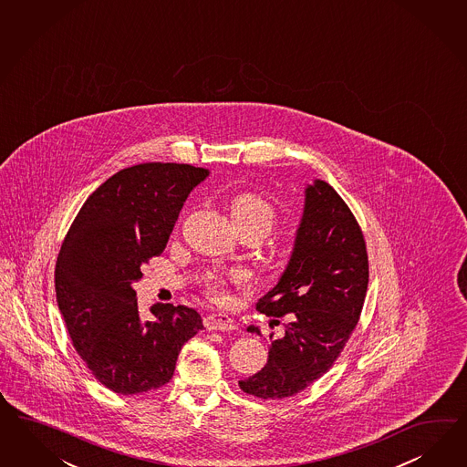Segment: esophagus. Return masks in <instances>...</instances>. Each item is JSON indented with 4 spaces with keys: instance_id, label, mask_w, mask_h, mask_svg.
Returning a JSON list of instances; mask_svg holds the SVG:
<instances>
[{
    "instance_id": "obj_1",
    "label": "esophagus",
    "mask_w": 467,
    "mask_h": 467,
    "mask_svg": "<svg viewBox=\"0 0 467 467\" xmlns=\"http://www.w3.org/2000/svg\"><path fill=\"white\" fill-rule=\"evenodd\" d=\"M204 326L210 331H234L237 327L235 320L228 317L227 314H220V312L208 314L204 317Z\"/></svg>"
}]
</instances>
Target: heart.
<instances>
[{
  "label": "heart",
  "instance_id": "heart-1",
  "mask_svg": "<svg viewBox=\"0 0 467 467\" xmlns=\"http://www.w3.org/2000/svg\"><path fill=\"white\" fill-rule=\"evenodd\" d=\"M228 208H230V214L239 230L255 228L263 235H266L276 220L275 208L263 196L254 194V192H242V194L234 196L230 200ZM242 280H244L242 273H234L228 278L227 276H210L206 280L208 294L212 295L218 302H225L228 298V283Z\"/></svg>",
  "mask_w": 467,
  "mask_h": 467
}]
</instances>
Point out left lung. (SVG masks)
Listing matches in <instances>:
<instances>
[{
  "label": "left lung",
  "mask_w": 467,
  "mask_h": 467,
  "mask_svg": "<svg viewBox=\"0 0 467 467\" xmlns=\"http://www.w3.org/2000/svg\"><path fill=\"white\" fill-rule=\"evenodd\" d=\"M367 286L368 255L360 225L333 187L317 179L306 186L288 266L255 306L269 317H286L285 333L269 336L266 365L239 380L240 389L259 400H283L320 379L357 327ZM247 331L259 334V327Z\"/></svg>",
  "instance_id": "1"
}]
</instances>
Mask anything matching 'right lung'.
I'll return each instance as SVG.
<instances>
[{
	"label": "right lung",
	"mask_w": 467,
	"mask_h": 467,
	"mask_svg": "<svg viewBox=\"0 0 467 467\" xmlns=\"http://www.w3.org/2000/svg\"><path fill=\"white\" fill-rule=\"evenodd\" d=\"M208 171L150 161L97 187L67 230L56 261L57 306L81 360L107 389L133 396L165 386L202 319L194 308L151 306L141 319L134 281L161 255L189 192Z\"/></svg>",
	"instance_id": "right-lung-1"
}]
</instances>
